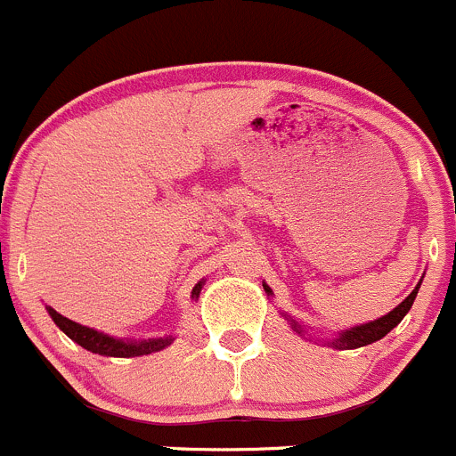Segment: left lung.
I'll list each match as a JSON object with an SVG mask.
<instances>
[{
  "instance_id": "8db88e82",
  "label": "left lung",
  "mask_w": 456,
  "mask_h": 456,
  "mask_svg": "<svg viewBox=\"0 0 456 456\" xmlns=\"http://www.w3.org/2000/svg\"><path fill=\"white\" fill-rule=\"evenodd\" d=\"M419 286H421V281H419L417 288H414V290L410 292V295L405 297V299L401 301V304L396 305V308L392 310V313H387L386 317H379V319H375V322H370V323H363V326L350 328V330L341 332L339 339L332 341L330 346H335V348L353 350V348H362V346H368V344H375V341H379L381 337H386L387 332H390L392 328H395L396 323H399L401 319L405 317V313H408V310L412 308L414 297H417V292H419ZM264 290L268 292V295H270V292H273L268 286H264ZM290 323H292V328H295V330L299 332V335H301V332H304V328H301L299 323H297V322H290Z\"/></svg>"
}]
</instances>
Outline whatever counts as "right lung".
I'll use <instances>...</instances> for the list:
<instances>
[{
	"mask_svg": "<svg viewBox=\"0 0 456 456\" xmlns=\"http://www.w3.org/2000/svg\"><path fill=\"white\" fill-rule=\"evenodd\" d=\"M201 283H197L192 295H200ZM48 314L53 317V322L60 326V330H64L70 339L77 341L81 348L90 350L94 354H103V357H139V354H151L157 353V350L166 348L170 344V337L166 339H148V341H121V339H112V337L102 335V332L93 330V328L79 326V323L70 322L69 317L60 314L57 310L48 308Z\"/></svg>",
	"mask_w": 456,
	"mask_h": 456,
	"instance_id": "add662e5",
	"label": "right lung"
}]
</instances>
